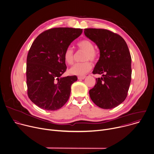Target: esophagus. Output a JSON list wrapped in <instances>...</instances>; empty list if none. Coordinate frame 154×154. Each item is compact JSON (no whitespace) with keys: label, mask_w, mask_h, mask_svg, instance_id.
Listing matches in <instances>:
<instances>
[{"label":"esophagus","mask_w":154,"mask_h":154,"mask_svg":"<svg viewBox=\"0 0 154 154\" xmlns=\"http://www.w3.org/2000/svg\"><path fill=\"white\" fill-rule=\"evenodd\" d=\"M85 76H80L78 77V79H85Z\"/></svg>","instance_id":"esophagus-1"}]
</instances>
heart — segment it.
<instances>
[{
	"mask_svg": "<svg viewBox=\"0 0 154 154\" xmlns=\"http://www.w3.org/2000/svg\"><path fill=\"white\" fill-rule=\"evenodd\" d=\"M78 48L82 51H85L82 63H76L72 66L69 70V73L74 75L82 76L88 72L91 69V64L88 61L94 62L97 60V54L94 50L93 43L88 39H84L79 42L77 44ZM63 58L65 63L69 65L73 64L74 61V51L71 47H68L64 51Z\"/></svg>",
	"mask_w": 154,
	"mask_h": 154,
	"instance_id": "heart-1",
	"label": "heart"
}]
</instances>
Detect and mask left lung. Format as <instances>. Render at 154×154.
<instances>
[{
	"instance_id": "1",
	"label": "left lung",
	"mask_w": 154,
	"mask_h": 154,
	"mask_svg": "<svg viewBox=\"0 0 154 154\" xmlns=\"http://www.w3.org/2000/svg\"><path fill=\"white\" fill-rule=\"evenodd\" d=\"M86 37L100 50L93 74H102L89 94L92 101L103 109L122 103L128 95L131 81V57L127 44L119 34L105 29H84Z\"/></svg>"
}]
</instances>
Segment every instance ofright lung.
<instances>
[{
    "label": "right lung",
    "mask_w": 154,
    "mask_h": 154,
    "mask_svg": "<svg viewBox=\"0 0 154 154\" xmlns=\"http://www.w3.org/2000/svg\"><path fill=\"white\" fill-rule=\"evenodd\" d=\"M82 29L55 28L41 33L34 40L26 60L28 96L38 107L49 111L61 108L68 100L77 76L61 77L67 66L64 51Z\"/></svg>",
    "instance_id": "right-lung-1"
}]
</instances>
